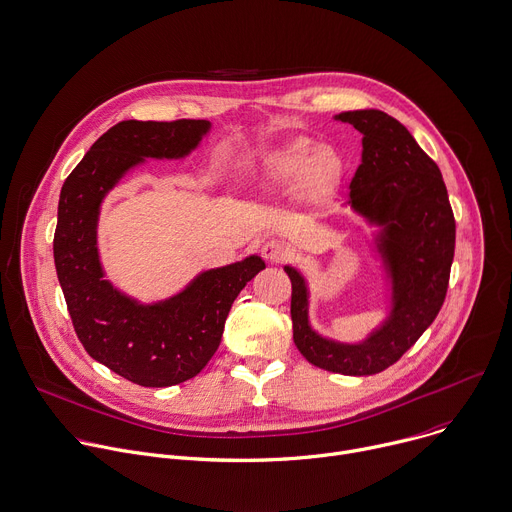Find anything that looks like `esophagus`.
<instances>
[{
    "label": "esophagus",
    "mask_w": 512,
    "mask_h": 512,
    "mask_svg": "<svg viewBox=\"0 0 512 512\" xmlns=\"http://www.w3.org/2000/svg\"><path fill=\"white\" fill-rule=\"evenodd\" d=\"M261 255H263L267 261H271V263H279V261H283V259L289 255V251H287V247H285L283 243H279V241H265L263 247H261Z\"/></svg>",
    "instance_id": "34e87169"
}]
</instances>
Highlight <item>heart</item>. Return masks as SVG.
Returning a JSON list of instances; mask_svg holds the SVG:
<instances>
[{"instance_id": "b5f03b06", "label": "heart", "mask_w": 512, "mask_h": 512, "mask_svg": "<svg viewBox=\"0 0 512 512\" xmlns=\"http://www.w3.org/2000/svg\"><path fill=\"white\" fill-rule=\"evenodd\" d=\"M344 162L333 148L313 150L309 142L295 140L263 160V183L273 191L297 187L307 201L325 197L342 177Z\"/></svg>"}]
</instances>
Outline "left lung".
Masks as SVG:
<instances>
[{
  "label": "left lung",
  "instance_id": "1",
  "mask_svg": "<svg viewBox=\"0 0 512 512\" xmlns=\"http://www.w3.org/2000/svg\"><path fill=\"white\" fill-rule=\"evenodd\" d=\"M364 134L362 164L350 183V205L382 227L378 251L392 279V311L362 344H339L307 319V285L293 269L291 321L301 356L327 372L372 376L396 364L436 319L448 289L456 223L436 162L404 124L382 110L335 116Z\"/></svg>",
  "mask_w": 512,
  "mask_h": 512
}]
</instances>
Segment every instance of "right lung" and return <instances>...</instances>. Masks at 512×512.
Wrapping results in <instances>:
<instances>
[{
	"instance_id": "right-lung-1",
	"label": "right lung",
	"mask_w": 512,
	"mask_h": 512,
	"mask_svg": "<svg viewBox=\"0 0 512 512\" xmlns=\"http://www.w3.org/2000/svg\"><path fill=\"white\" fill-rule=\"evenodd\" d=\"M207 120H122L104 132L66 179L54 233V263L74 331L84 350L114 374L144 388L195 378L217 352L239 291L265 263L245 261L201 273L185 291L140 305L102 273L96 223L104 195L144 158H181L199 146Z\"/></svg>"
}]
</instances>
